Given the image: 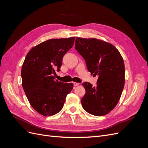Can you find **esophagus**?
Listing matches in <instances>:
<instances>
[{
    "mask_svg": "<svg viewBox=\"0 0 148 148\" xmlns=\"http://www.w3.org/2000/svg\"><path fill=\"white\" fill-rule=\"evenodd\" d=\"M79 84V83H76V82H73V85L75 86H78V85Z\"/></svg>",
    "mask_w": 148,
    "mask_h": 148,
    "instance_id": "obj_1",
    "label": "esophagus"
}]
</instances>
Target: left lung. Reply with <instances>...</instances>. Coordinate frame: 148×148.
Returning a JSON list of instances; mask_svg holds the SVG:
<instances>
[{
    "mask_svg": "<svg viewBox=\"0 0 148 148\" xmlns=\"http://www.w3.org/2000/svg\"><path fill=\"white\" fill-rule=\"evenodd\" d=\"M75 49L86 62L88 70L98 75L96 86L82 84L86 93L82 99L89 114L102 116L117 104L125 84V65L119 51L111 44L95 38H77Z\"/></svg>",
    "mask_w": 148,
    "mask_h": 148,
    "instance_id": "left-lung-1",
    "label": "left lung"
}]
</instances>
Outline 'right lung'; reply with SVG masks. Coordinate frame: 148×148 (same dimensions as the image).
<instances>
[{
    "mask_svg": "<svg viewBox=\"0 0 148 148\" xmlns=\"http://www.w3.org/2000/svg\"><path fill=\"white\" fill-rule=\"evenodd\" d=\"M75 37L52 39L33 47L26 56L21 68L22 86L31 106L44 116H52L63 108L73 83L55 79L62 59L73 47Z\"/></svg>",
    "mask_w": 148,
    "mask_h": 148,
    "instance_id": "obj_1",
    "label": "right lung"
}]
</instances>
